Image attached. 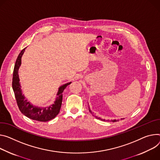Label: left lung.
<instances>
[{"mask_svg": "<svg viewBox=\"0 0 160 160\" xmlns=\"http://www.w3.org/2000/svg\"><path fill=\"white\" fill-rule=\"evenodd\" d=\"M89 112H91V113H92V115H94V113H92V112H91V110H90V108H89ZM95 118H96V119H99V120H101V121H105V119H101V118H98V117H97V116H95ZM112 121V122H115V121H116V120H113V121Z\"/></svg>", "mask_w": 160, "mask_h": 160, "instance_id": "1", "label": "left lung"}]
</instances>
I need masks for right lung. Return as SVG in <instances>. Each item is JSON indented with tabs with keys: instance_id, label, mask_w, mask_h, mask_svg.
<instances>
[{
	"instance_id": "add662e5",
	"label": "right lung",
	"mask_w": 160,
	"mask_h": 160,
	"mask_svg": "<svg viewBox=\"0 0 160 160\" xmlns=\"http://www.w3.org/2000/svg\"><path fill=\"white\" fill-rule=\"evenodd\" d=\"M26 48H23L18 55L13 70V76L12 87L15 96L18 107L21 112L25 115L26 117L32 120L47 122L54 119L59 113L62 101V92L66 87L71 82L67 83L59 88V91L57 92V97L55 101L54 104L49 106L48 107H38L31 104L29 101H27L24 95L22 94L21 90V86L20 84V79L18 75V69L21 65L22 57L25 52Z\"/></svg>"
}]
</instances>
